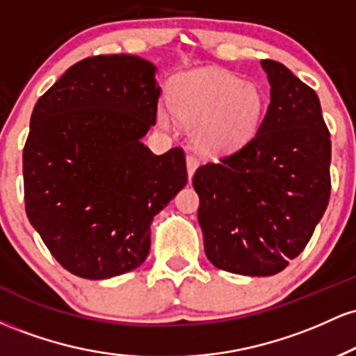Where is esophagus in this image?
Here are the masks:
<instances>
[{"instance_id": "esophagus-1", "label": "esophagus", "mask_w": 356, "mask_h": 356, "mask_svg": "<svg viewBox=\"0 0 356 356\" xmlns=\"http://www.w3.org/2000/svg\"><path fill=\"white\" fill-rule=\"evenodd\" d=\"M197 165H199V159L195 157V155H192V154L187 155V172H189V177L194 175L195 169H197Z\"/></svg>"}]
</instances>
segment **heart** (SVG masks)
<instances>
[{
    "label": "heart",
    "instance_id": "1",
    "mask_svg": "<svg viewBox=\"0 0 356 356\" xmlns=\"http://www.w3.org/2000/svg\"><path fill=\"white\" fill-rule=\"evenodd\" d=\"M170 102L175 115L192 125L197 145L209 150H234L251 140L266 107L256 85L216 70L175 76ZM157 118L162 127L172 125V113L167 107L159 108Z\"/></svg>",
    "mask_w": 356,
    "mask_h": 356
}]
</instances>
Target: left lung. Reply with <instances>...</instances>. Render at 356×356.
<instances>
[{
    "label": "left lung",
    "mask_w": 356,
    "mask_h": 356,
    "mask_svg": "<svg viewBox=\"0 0 356 356\" xmlns=\"http://www.w3.org/2000/svg\"><path fill=\"white\" fill-rule=\"evenodd\" d=\"M271 102L254 137L195 170L207 259L244 276L283 271L312 239L332 191V140L313 88L261 60Z\"/></svg>",
    "instance_id": "left-lung-1"
}]
</instances>
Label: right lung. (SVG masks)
Masks as SVG:
<instances>
[{
    "mask_svg": "<svg viewBox=\"0 0 356 356\" xmlns=\"http://www.w3.org/2000/svg\"><path fill=\"white\" fill-rule=\"evenodd\" d=\"M155 67L134 55L90 56L36 102L23 149L24 207L72 275L107 280L150 249V222L186 186L181 147L155 155Z\"/></svg>",
    "mask_w": 356,
    "mask_h": 356,
    "instance_id": "1",
    "label": "right lung"
}]
</instances>
